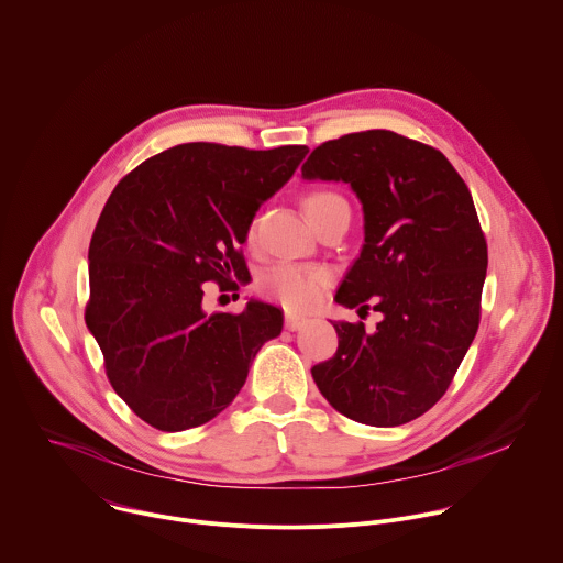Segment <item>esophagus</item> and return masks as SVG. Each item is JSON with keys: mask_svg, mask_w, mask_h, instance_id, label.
I'll return each instance as SVG.
<instances>
[{"mask_svg": "<svg viewBox=\"0 0 563 563\" xmlns=\"http://www.w3.org/2000/svg\"><path fill=\"white\" fill-rule=\"evenodd\" d=\"M306 323H308V319L297 317V314H286V317H284V325H286V330H290V332L301 330Z\"/></svg>", "mask_w": 563, "mask_h": 563, "instance_id": "34e87169", "label": "esophagus"}]
</instances>
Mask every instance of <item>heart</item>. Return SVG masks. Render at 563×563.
I'll list each match as a JSON object with an SVG mask.
<instances>
[{"label": "heart", "mask_w": 563, "mask_h": 563, "mask_svg": "<svg viewBox=\"0 0 563 563\" xmlns=\"http://www.w3.org/2000/svg\"><path fill=\"white\" fill-rule=\"evenodd\" d=\"M336 194L330 191H314L306 198V209L310 218L317 216L323 207L332 202H341ZM255 238V224L249 227V240ZM330 284V273L323 266H312V264H297V262H279L268 266L264 273L257 277V290L282 303L286 310L301 312L310 310L317 306Z\"/></svg>", "instance_id": "obj_1"}]
</instances>
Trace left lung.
Wrapping results in <instances>:
<instances>
[{"instance_id": "8db88e82", "label": "left lung", "mask_w": 563, "mask_h": 563, "mask_svg": "<svg viewBox=\"0 0 563 563\" xmlns=\"http://www.w3.org/2000/svg\"><path fill=\"white\" fill-rule=\"evenodd\" d=\"M301 176L361 200L365 244L334 301L383 314L374 332L334 321L339 347L312 378L339 413L405 424L444 396L479 325L488 255L471 191L438 150L389 130L319 145Z\"/></svg>"}]
</instances>
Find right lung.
<instances>
[{"instance_id": "1", "label": "right lung", "mask_w": 563, "mask_h": 563, "mask_svg": "<svg viewBox=\"0 0 563 563\" xmlns=\"http://www.w3.org/2000/svg\"><path fill=\"white\" fill-rule=\"evenodd\" d=\"M306 154L185 143L139 165L108 198L88 253L86 323L114 391L147 424L185 431L216 418L282 332L271 303L209 314L202 297L207 282L238 288L255 211Z\"/></svg>"}]
</instances>
